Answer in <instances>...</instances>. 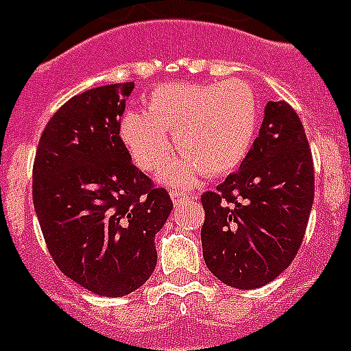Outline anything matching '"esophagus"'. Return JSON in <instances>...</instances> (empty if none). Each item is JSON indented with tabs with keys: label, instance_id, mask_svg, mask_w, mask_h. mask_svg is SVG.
Returning <instances> with one entry per match:
<instances>
[{
	"label": "esophagus",
	"instance_id": "34e87169",
	"mask_svg": "<svg viewBox=\"0 0 351 351\" xmlns=\"http://www.w3.org/2000/svg\"><path fill=\"white\" fill-rule=\"evenodd\" d=\"M189 195L187 193H182V191H171V200H173V204L175 206H178V204H182L184 200H189Z\"/></svg>",
	"mask_w": 351,
	"mask_h": 351
}]
</instances>
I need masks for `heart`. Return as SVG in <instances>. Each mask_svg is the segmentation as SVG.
<instances>
[{
  "mask_svg": "<svg viewBox=\"0 0 351 351\" xmlns=\"http://www.w3.org/2000/svg\"><path fill=\"white\" fill-rule=\"evenodd\" d=\"M258 121L261 104L245 82H175L151 93L145 112L123 114L120 138L134 164L154 173L169 158V132L180 154L160 178L171 187H191L206 171L220 176L237 169L250 153Z\"/></svg>",
  "mask_w": 351,
  "mask_h": 351,
  "instance_id": "heart-1",
  "label": "heart"
}]
</instances>
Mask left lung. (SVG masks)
<instances>
[{"instance_id": "1", "label": "left lung", "mask_w": 351, "mask_h": 351, "mask_svg": "<svg viewBox=\"0 0 351 351\" xmlns=\"http://www.w3.org/2000/svg\"><path fill=\"white\" fill-rule=\"evenodd\" d=\"M302 121L286 101H267L240 169L202 195V251L215 277L237 289L266 286L297 255L315 195Z\"/></svg>"}]
</instances>
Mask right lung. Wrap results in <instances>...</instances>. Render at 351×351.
Masks as SVG:
<instances>
[{"instance_id":"obj_1","label":"right lung","mask_w":351,"mask_h":351,"mask_svg":"<svg viewBox=\"0 0 351 351\" xmlns=\"http://www.w3.org/2000/svg\"><path fill=\"white\" fill-rule=\"evenodd\" d=\"M132 82L96 87L56 111L41 134L32 198L43 239L65 277L123 297L156 267L154 237L173 202L132 165L118 117Z\"/></svg>"}]
</instances>
